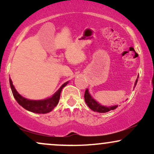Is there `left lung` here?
Segmentation results:
<instances>
[{
    "mask_svg": "<svg viewBox=\"0 0 154 154\" xmlns=\"http://www.w3.org/2000/svg\"><path fill=\"white\" fill-rule=\"evenodd\" d=\"M138 78V77H137ZM137 80L138 79H136L135 82V85H134V88L135 87L136 85H137ZM85 103H87V105L88 106V107L93 110V111H96V112H99V113H106L108 112V111H111V110H114L117 108L118 105H115V106H102L101 104H100L98 102H97L93 97L91 96V95L90 94L89 91L88 89H86L85 93Z\"/></svg>",
    "mask_w": 154,
    "mask_h": 154,
    "instance_id": "8db88e82",
    "label": "left lung"
}]
</instances>
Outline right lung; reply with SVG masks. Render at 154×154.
<instances>
[{
    "instance_id": "right-lung-1",
    "label": "right lung",
    "mask_w": 154,
    "mask_h": 154,
    "mask_svg": "<svg viewBox=\"0 0 154 154\" xmlns=\"http://www.w3.org/2000/svg\"><path fill=\"white\" fill-rule=\"evenodd\" d=\"M9 82L14 97L19 105L22 106L26 110L31 112L37 113V114H47L56 106L59 101L61 92L69 82L63 83L52 96L43 100H30L24 98L15 89L11 78H9Z\"/></svg>"
}]
</instances>
